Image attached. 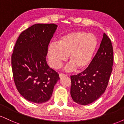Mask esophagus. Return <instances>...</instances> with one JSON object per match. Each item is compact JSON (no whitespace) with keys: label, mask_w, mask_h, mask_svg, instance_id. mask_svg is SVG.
Wrapping results in <instances>:
<instances>
[{"label":"esophagus","mask_w":124,"mask_h":124,"mask_svg":"<svg viewBox=\"0 0 124 124\" xmlns=\"http://www.w3.org/2000/svg\"><path fill=\"white\" fill-rule=\"evenodd\" d=\"M67 75L66 74H64V73H59V77L60 78H62V77H65V76H66Z\"/></svg>","instance_id":"34e87169"}]
</instances>
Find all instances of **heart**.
I'll use <instances>...</instances> for the list:
<instances>
[{"label":"heart","instance_id":"obj_1","mask_svg":"<svg viewBox=\"0 0 124 124\" xmlns=\"http://www.w3.org/2000/svg\"><path fill=\"white\" fill-rule=\"evenodd\" d=\"M97 44V39L93 34L82 31L66 34L59 38L57 44H51L48 48L49 63L52 68H59L68 56L70 63L66 67V70L75 68L85 69L92 60Z\"/></svg>","mask_w":124,"mask_h":124}]
</instances>
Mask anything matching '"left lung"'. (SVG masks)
Returning a JSON list of instances; mask_svg holds the SVG:
<instances>
[{
    "label": "left lung",
    "instance_id": "obj_1",
    "mask_svg": "<svg viewBox=\"0 0 124 124\" xmlns=\"http://www.w3.org/2000/svg\"><path fill=\"white\" fill-rule=\"evenodd\" d=\"M113 61L111 41L104 33L99 49L87 68L70 76V95L74 101L87 105L101 96L108 84Z\"/></svg>",
    "mask_w": 124,
    "mask_h": 124
}]
</instances>
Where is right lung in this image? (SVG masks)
<instances>
[{
  "label": "right lung",
  "instance_id": "right-lung-1",
  "mask_svg": "<svg viewBox=\"0 0 124 124\" xmlns=\"http://www.w3.org/2000/svg\"><path fill=\"white\" fill-rule=\"evenodd\" d=\"M57 25L36 24L22 31L12 54L14 82L29 101L43 103L50 99L59 74L46 63L48 45Z\"/></svg>",
  "mask_w": 124,
  "mask_h": 124
}]
</instances>
